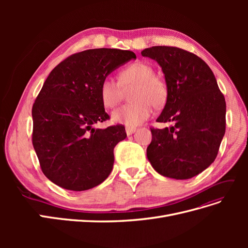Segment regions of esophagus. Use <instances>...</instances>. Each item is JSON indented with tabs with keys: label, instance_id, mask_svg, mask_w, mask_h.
I'll return each mask as SVG.
<instances>
[{
	"label": "esophagus",
	"instance_id": "1",
	"mask_svg": "<svg viewBox=\"0 0 248 248\" xmlns=\"http://www.w3.org/2000/svg\"><path fill=\"white\" fill-rule=\"evenodd\" d=\"M137 128H133V127H126V133L127 136H131L132 133L136 132Z\"/></svg>",
	"mask_w": 248,
	"mask_h": 248
}]
</instances>
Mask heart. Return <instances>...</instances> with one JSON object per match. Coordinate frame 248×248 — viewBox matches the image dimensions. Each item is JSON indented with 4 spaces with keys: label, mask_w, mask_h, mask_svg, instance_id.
<instances>
[{
    "label": "heart",
    "mask_w": 248,
    "mask_h": 248,
    "mask_svg": "<svg viewBox=\"0 0 248 248\" xmlns=\"http://www.w3.org/2000/svg\"><path fill=\"white\" fill-rule=\"evenodd\" d=\"M118 80L104 78L100 84V98L108 108H116L122 100L124 91H130L132 102L111 114L114 123L133 127L151 117L153 106L161 108L167 102L169 89L166 80L155 74L154 68L145 62H136L120 70Z\"/></svg>",
    "instance_id": "b5f03b06"
}]
</instances>
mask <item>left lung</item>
Returning a JSON list of instances; mask_svg holds the SVG:
<instances>
[{
	"mask_svg": "<svg viewBox=\"0 0 248 248\" xmlns=\"http://www.w3.org/2000/svg\"><path fill=\"white\" fill-rule=\"evenodd\" d=\"M161 67L169 89L166 107L152 127L147 157L164 177L190 179L211 164L226 132V100L210 67L192 52L174 46L141 51Z\"/></svg>",
	"mask_w": 248,
	"mask_h": 248,
	"instance_id": "1",
	"label": "left lung"
}]
</instances>
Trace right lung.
<instances>
[{
  "mask_svg": "<svg viewBox=\"0 0 248 248\" xmlns=\"http://www.w3.org/2000/svg\"><path fill=\"white\" fill-rule=\"evenodd\" d=\"M131 59L137 56L130 50H84L58 64L44 81L32 108V142L41 170L52 183L82 191L110 174L114 148L127 136L122 125L93 127L109 119L100 84Z\"/></svg>",
  "mask_w": 248,
  "mask_h": 248,
  "instance_id": "add662e5",
  "label": "right lung"
}]
</instances>
